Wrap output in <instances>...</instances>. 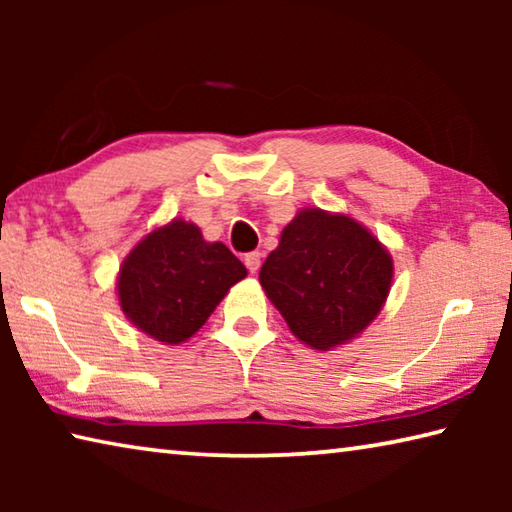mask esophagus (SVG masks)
Listing matches in <instances>:
<instances>
[{
  "instance_id": "1",
  "label": "esophagus",
  "mask_w": 512,
  "mask_h": 512,
  "mask_svg": "<svg viewBox=\"0 0 512 512\" xmlns=\"http://www.w3.org/2000/svg\"><path fill=\"white\" fill-rule=\"evenodd\" d=\"M244 264L248 266L250 273H257L259 271V264H262V253H259V250H253V253H246L244 255Z\"/></svg>"
}]
</instances>
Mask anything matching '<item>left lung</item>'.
I'll return each instance as SVG.
<instances>
[{
  "label": "left lung",
  "mask_w": 512,
  "mask_h": 512,
  "mask_svg": "<svg viewBox=\"0 0 512 512\" xmlns=\"http://www.w3.org/2000/svg\"><path fill=\"white\" fill-rule=\"evenodd\" d=\"M391 280L384 246L350 216L323 210L300 212L259 271L291 332L314 350L334 348L368 327Z\"/></svg>",
  "instance_id": "obj_1"
}]
</instances>
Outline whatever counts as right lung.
Listing matches in <instances>:
<instances>
[{
	"label": "right lung",
	"mask_w": 512,
	"mask_h": 512,
	"mask_svg": "<svg viewBox=\"0 0 512 512\" xmlns=\"http://www.w3.org/2000/svg\"><path fill=\"white\" fill-rule=\"evenodd\" d=\"M246 266L223 244H207L194 223L153 230L126 257L119 305L133 323L162 343H183L219 305Z\"/></svg>",
	"instance_id": "1"
}]
</instances>
